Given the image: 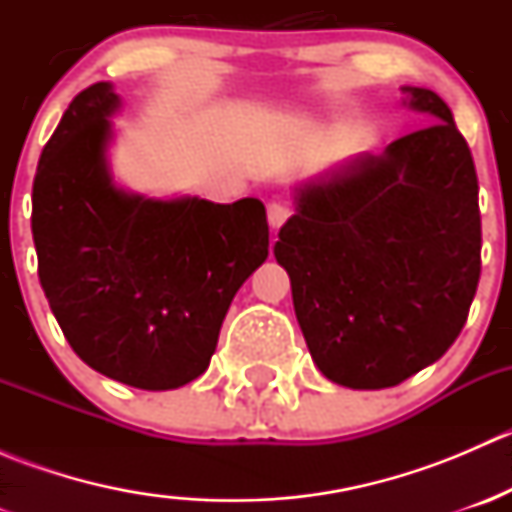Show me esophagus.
I'll list each match as a JSON object with an SVG mask.
<instances>
[{"instance_id": "esophagus-1", "label": "esophagus", "mask_w": 512, "mask_h": 512, "mask_svg": "<svg viewBox=\"0 0 512 512\" xmlns=\"http://www.w3.org/2000/svg\"><path fill=\"white\" fill-rule=\"evenodd\" d=\"M289 218V208L285 203H270L267 205V223H270L272 230H280Z\"/></svg>"}]
</instances>
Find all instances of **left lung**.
Segmentation results:
<instances>
[{
  "instance_id": "1",
  "label": "left lung",
  "mask_w": 512,
  "mask_h": 512,
  "mask_svg": "<svg viewBox=\"0 0 512 512\" xmlns=\"http://www.w3.org/2000/svg\"><path fill=\"white\" fill-rule=\"evenodd\" d=\"M421 131L294 190L275 257L329 381L389 389L441 359L480 280L478 175L451 108L404 86Z\"/></svg>"
}]
</instances>
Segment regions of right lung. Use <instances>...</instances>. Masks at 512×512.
Listing matches in <instances>:
<instances>
[{
  "label": "right lung",
  "mask_w": 512,
  "mask_h": 512,
  "mask_svg": "<svg viewBox=\"0 0 512 512\" xmlns=\"http://www.w3.org/2000/svg\"><path fill=\"white\" fill-rule=\"evenodd\" d=\"M113 86L61 116L39 158L32 232L39 282L81 361L121 384L168 391L198 379L242 282L267 260L265 205L148 198L108 163Z\"/></svg>",
  "instance_id": "add662e5"
}]
</instances>
